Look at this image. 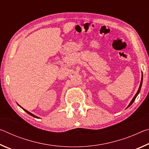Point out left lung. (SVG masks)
<instances>
[{
  "label": "left lung",
  "mask_w": 149,
  "mask_h": 149,
  "mask_svg": "<svg viewBox=\"0 0 149 149\" xmlns=\"http://www.w3.org/2000/svg\"><path fill=\"white\" fill-rule=\"evenodd\" d=\"M142 83H143V76H142V78H141V84H140V86H139V90H138V91H137V93H136V95H135V97H133V99H132V102H130V104H129V106H128V107H130L131 105H132V104H133V102L135 101V99H136V97H137V96L138 95V94L139 93V92H140V90H141V86H142Z\"/></svg>",
  "instance_id": "obj_1"
}]
</instances>
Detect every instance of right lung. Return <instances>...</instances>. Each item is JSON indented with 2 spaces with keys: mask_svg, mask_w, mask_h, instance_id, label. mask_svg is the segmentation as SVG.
<instances>
[{
  "mask_svg": "<svg viewBox=\"0 0 149 149\" xmlns=\"http://www.w3.org/2000/svg\"><path fill=\"white\" fill-rule=\"evenodd\" d=\"M23 110H25V111H26V112L27 113V114H29V115H31V116H33V117H34V118H38V117H37L36 116H35V115H33V114H31V113H30L29 112H28V111H27V110H25V109H24V108H23Z\"/></svg>",
  "mask_w": 149,
  "mask_h": 149,
  "instance_id": "obj_1",
  "label": "right lung"
}]
</instances>
